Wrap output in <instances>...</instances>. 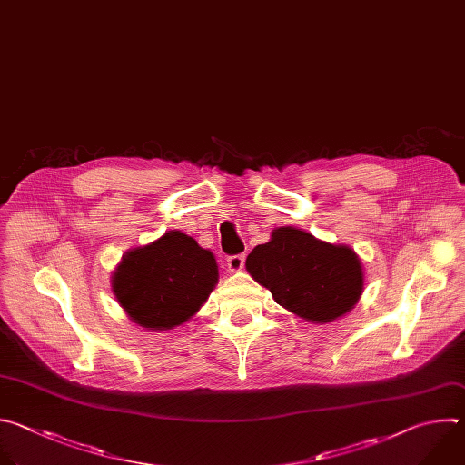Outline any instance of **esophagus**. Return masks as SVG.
<instances>
[{
  "instance_id": "esophagus-1",
  "label": "esophagus",
  "mask_w": 465,
  "mask_h": 465,
  "mask_svg": "<svg viewBox=\"0 0 465 465\" xmlns=\"http://www.w3.org/2000/svg\"><path fill=\"white\" fill-rule=\"evenodd\" d=\"M243 263H245V254H234V256H229V258H227V269H229L231 272L242 271Z\"/></svg>"
}]
</instances>
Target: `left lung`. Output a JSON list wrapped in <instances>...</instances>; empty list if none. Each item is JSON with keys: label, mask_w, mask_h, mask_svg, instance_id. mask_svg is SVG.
Wrapping results in <instances>:
<instances>
[{"label": "left lung", "mask_w": 465, "mask_h": 465, "mask_svg": "<svg viewBox=\"0 0 465 465\" xmlns=\"http://www.w3.org/2000/svg\"><path fill=\"white\" fill-rule=\"evenodd\" d=\"M276 304L313 324L344 317L362 295L364 271L350 245L322 242L297 227H276L245 260Z\"/></svg>", "instance_id": "obj_1"}]
</instances>
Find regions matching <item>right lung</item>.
Masks as SVG:
<instances>
[{
    "instance_id": "add662e5",
    "label": "right lung",
    "mask_w": 465,
    "mask_h": 465,
    "mask_svg": "<svg viewBox=\"0 0 465 465\" xmlns=\"http://www.w3.org/2000/svg\"><path fill=\"white\" fill-rule=\"evenodd\" d=\"M218 278L209 249L181 231H166L123 254L112 274V292L132 322L164 331L193 319Z\"/></svg>"
}]
</instances>
